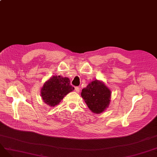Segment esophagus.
I'll use <instances>...</instances> for the list:
<instances>
[{
	"label": "esophagus",
	"mask_w": 157,
	"mask_h": 157,
	"mask_svg": "<svg viewBox=\"0 0 157 157\" xmlns=\"http://www.w3.org/2000/svg\"><path fill=\"white\" fill-rule=\"evenodd\" d=\"M75 91L77 92V93H79V88L78 86H76L75 87Z\"/></svg>",
	"instance_id": "obj_1"
}]
</instances>
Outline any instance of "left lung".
<instances>
[{"label": "left lung", "instance_id": "left-lung-1", "mask_svg": "<svg viewBox=\"0 0 157 157\" xmlns=\"http://www.w3.org/2000/svg\"><path fill=\"white\" fill-rule=\"evenodd\" d=\"M83 98L88 108L93 113H102L110 103L111 91L102 82L94 80L82 90Z\"/></svg>", "mask_w": 157, "mask_h": 157}]
</instances>
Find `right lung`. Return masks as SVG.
<instances>
[{"mask_svg":"<svg viewBox=\"0 0 157 157\" xmlns=\"http://www.w3.org/2000/svg\"><path fill=\"white\" fill-rule=\"evenodd\" d=\"M74 90V88L70 85L69 78L54 76L43 85L41 89V96L45 103L55 106L63 99L65 95Z\"/></svg>","mask_w":157,"mask_h":157,"instance_id":"right-lung-1","label":"right lung"}]
</instances>
